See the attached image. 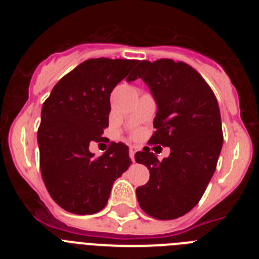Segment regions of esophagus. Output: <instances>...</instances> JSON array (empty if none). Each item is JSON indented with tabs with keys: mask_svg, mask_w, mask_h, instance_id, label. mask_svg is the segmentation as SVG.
I'll return each mask as SVG.
<instances>
[{
	"mask_svg": "<svg viewBox=\"0 0 259 259\" xmlns=\"http://www.w3.org/2000/svg\"><path fill=\"white\" fill-rule=\"evenodd\" d=\"M135 153H136V149H135L134 146L130 148V158H131L132 161H135Z\"/></svg>",
	"mask_w": 259,
	"mask_h": 259,
	"instance_id": "34e87169",
	"label": "esophagus"
}]
</instances>
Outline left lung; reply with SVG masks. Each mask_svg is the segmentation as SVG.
<instances>
[{
    "label": "left lung",
    "instance_id": "8db88e82",
    "mask_svg": "<svg viewBox=\"0 0 259 259\" xmlns=\"http://www.w3.org/2000/svg\"><path fill=\"white\" fill-rule=\"evenodd\" d=\"M143 79L157 104L150 143L170 146L158 161L145 146L135 154L149 168V182L136 189L139 205L155 219L168 221L191 211L217 168L222 145L221 111L214 93L184 62H139L128 81Z\"/></svg>",
    "mask_w": 259,
    "mask_h": 259
}]
</instances>
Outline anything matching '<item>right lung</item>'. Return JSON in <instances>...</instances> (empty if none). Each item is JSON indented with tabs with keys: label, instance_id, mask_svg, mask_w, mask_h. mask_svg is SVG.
<instances>
[{
	"label": "right lung",
	"instance_id": "1",
	"mask_svg": "<svg viewBox=\"0 0 259 259\" xmlns=\"http://www.w3.org/2000/svg\"><path fill=\"white\" fill-rule=\"evenodd\" d=\"M137 63L84 61L59 80L42 105L37 132L41 175L50 197L66 211L89 215L104 209L114 182L131 164L123 143H113L100 158L89 152V144L104 141L110 93Z\"/></svg>",
	"mask_w": 259,
	"mask_h": 259
}]
</instances>
